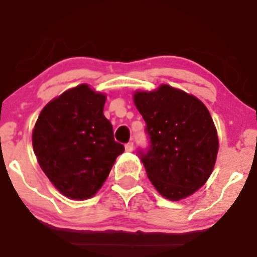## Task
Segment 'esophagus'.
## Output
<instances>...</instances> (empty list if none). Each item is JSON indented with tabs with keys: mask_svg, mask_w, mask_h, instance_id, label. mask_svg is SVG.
Instances as JSON below:
<instances>
[{
	"mask_svg": "<svg viewBox=\"0 0 257 257\" xmlns=\"http://www.w3.org/2000/svg\"><path fill=\"white\" fill-rule=\"evenodd\" d=\"M133 150H134V143L129 141L128 144H125V151L126 152H132Z\"/></svg>",
	"mask_w": 257,
	"mask_h": 257,
	"instance_id": "esophagus-1",
	"label": "esophagus"
}]
</instances>
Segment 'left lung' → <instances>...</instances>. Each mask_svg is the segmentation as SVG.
Here are the masks:
<instances>
[{
  "label": "left lung",
  "mask_w": 257,
  "mask_h": 257,
  "mask_svg": "<svg viewBox=\"0 0 257 257\" xmlns=\"http://www.w3.org/2000/svg\"><path fill=\"white\" fill-rule=\"evenodd\" d=\"M134 102L150 140L147 150H138L150 181L170 200L191 196L209 179L219 150L208 108L196 96L167 84L137 91Z\"/></svg>",
  "instance_id": "1"
}]
</instances>
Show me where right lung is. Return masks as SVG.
Masks as SVG:
<instances>
[{"label":"right lung","instance_id":"right-lung-1","mask_svg":"<svg viewBox=\"0 0 257 257\" xmlns=\"http://www.w3.org/2000/svg\"><path fill=\"white\" fill-rule=\"evenodd\" d=\"M106 96L77 85L48 102L32 132L38 164L64 196L87 199L100 190L124 151L104 116Z\"/></svg>","mask_w":257,"mask_h":257}]
</instances>
